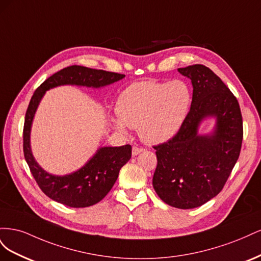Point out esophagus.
Segmentation results:
<instances>
[{"mask_svg": "<svg viewBox=\"0 0 261 261\" xmlns=\"http://www.w3.org/2000/svg\"><path fill=\"white\" fill-rule=\"evenodd\" d=\"M144 151V149L143 148H140V147H133V151H132V153H133V155H137V154H139L140 152H143Z\"/></svg>", "mask_w": 261, "mask_h": 261, "instance_id": "esophagus-1", "label": "esophagus"}]
</instances>
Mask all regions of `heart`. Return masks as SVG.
<instances>
[{"label": "heart", "mask_w": 261, "mask_h": 261, "mask_svg": "<svg viewBox=\"0 0 261 261\" xmlns=\"http://www.w3.org/2000/svg\"><path fill=\"white\" fill-rule=\"evenodd\" d=\"M192 105V91L183 81H143L125 88L117 98V129L138 128L148 144H160L176 135Z\"/></svg>", "instance_id": "heart-1"}]
</instances>
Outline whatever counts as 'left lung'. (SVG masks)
<instances>
[{
	"label": "left lung",
	"mask_w": 261,
	"mask_h": 261,
	"mask_svg": "<svg viewBox=\"0 0 261 261\" xmlns=\"http://www.w3.org/2000/svg\"><path fill=\"white\" fill-rule=\"evenodd\" d=\"M178 72L192 81V107L176 135L153 146L158 164L152 185L165 203L192 209L224 187L240 156L243 118L238 99L210 68L195 64ZM209 115L217 117L215 134L197 136L200 121Z\"/></svg>",
	"instance_id": "left-lung-1"
}]
</instances>
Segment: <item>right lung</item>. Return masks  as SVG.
<instances>
[{"mask_svg":"<svg viewBox=\"0 0 261 261\" xmlns=\"http://www.w3.org/2000/svg\"><path fill=\"white\" fill-rule=\"evenodd\" d=\"M125 75L81 65L63 68L50 76L36 89L26 111L22 130L25 160L38 186L49 198L72 208H85L99 202L111 191L118 173L132 156V146L105 147L98 150L84 168L65 176H55L43 171L35 161L29 145L31 122L44 92L60 85L101 87L124 78Z\"/></svg>","mask_w":261,"mask_h":261,"instance_id":"1","label":"right lung"}]
</instances>
